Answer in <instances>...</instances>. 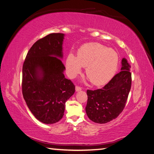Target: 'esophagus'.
<instances>
[{
    "label": "esophagus",
    "mask_w": 154,
    "mask_h": 154,
    "mask_svg": "<svg viewBox=\"0 0 154 154\" xmlns=\"http://www.w3.org/2000/svg\"><path fill=\"white\" fill-rule=\"evenodd\" d=\"M75 88H76V91H77V92L80 91L82 90V88L80 87H78V86H76Z\"/></svg>",
    "instance_id": "34e87169"
}]
</instances>
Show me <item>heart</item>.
<instances>
[{
	"label": "heart",
	"instance_id": "obj_1",
	"mask_svg": "<svg viewBox=\"0 0 154 154\" xmlns=\"http://www.w3.org/2000/svg\"><path fill=\"white\" fill-rule=\"evenodd\" d=\"M118 63L119 55L114 49L96 42L83 45L78 51L77 57L71 53L66 60L69 77L76 76L83 67H86L87 76L96 86L103 85L111 80Z\"/></svg>",
	"mask_w": 154,
	"mask_h": 154
}]
</instances>
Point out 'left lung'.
Wrapping results in <instances>:
<instances>
[{"label": "left lung", "mask_w": 154, "mask_h": 154, "mask_svg": "<svg viewBox=\"0 0 154 154\" xmlns=\"http://www.w3.org/2000/svg\"><path fill=\"white\" fill-rule=\"evenodd\" d=\"M131 67L128 60H122L121 71L102 88L87 90L86 113L93 122L103 124L116 119L122 113L131 88Z\"/></svg>", "instance_id": "8db88e82"}]
</instances>
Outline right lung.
Segmentation results:
<instances>
[{"mask_svg": "<svg viewBox=\"0 0 154 154\" xmlns=\"http://www.w3.org/2000/svg\"><path fill=\"white\" fill-rule=\"evenodd\" d=\"M64 36L51 33L36 41L23 64V97L32 114L45 124L63 118L66 102L75 92L72 82L65 78L60 60Z\"/></svg>", "mask_w": 154, "mask_h": 154, "instance_id": "obj_1", "label": "right lung"}]
</instances>
